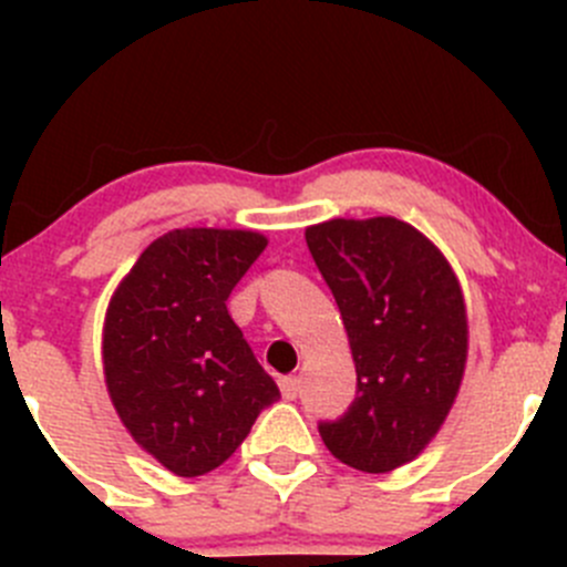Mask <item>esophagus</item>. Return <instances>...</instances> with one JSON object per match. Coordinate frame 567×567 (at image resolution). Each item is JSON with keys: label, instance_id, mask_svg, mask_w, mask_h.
<instances>
[{"label": "esophagus", "instance_id": "esophagus-1", "mask_svg": "<svg viewBox=\"0 0 567 567\" xmlns=\"http://www.w3.org/2000/svg\"><path fill=\"white\" fill-rule=\"evenodd\" d=\"M279 392H282L285 400H296L301 392V381L296 375H288V379H279Z\"/></svg>", "mask_w": 567, "mask_h": 567}]
</instances>
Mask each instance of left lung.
Wrapping results in <instances>:
<instances>
[{
	"label": "left lung",
	"instance_id": "8db88e82",
	"mask_svg": "<svg viewBox=\"0 0 567 567\" xmlns=\"http://www.w3.org/2000/svg\"><path fill=\"white\" fill-rule=\"evenodd\" d=\"M305 238L357 364V400L320 422V439L359 472H392L433 442L458 398L468 353L461 282L442 249L394 216L329 219Z\"/></svg>",
	"mask_w": 567,
	"mask_h": 567
}]
</instances>
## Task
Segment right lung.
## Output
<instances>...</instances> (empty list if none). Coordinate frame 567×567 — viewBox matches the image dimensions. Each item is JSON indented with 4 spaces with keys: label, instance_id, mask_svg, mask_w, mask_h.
<instances>
[{
    "label": "right lung",
    "instance_id": "1",
    "mask_svg": "<svg viewBox=\"0 0 567 567\" xmlns=\"http://www.w3.org/2000/svg\"><path fill=\"white\" fill-rule=\"evenodd\" d=\"M266 244L255 230H169L109 299L106 392L131 439L177 477L221 466L279 398L227 312Z\"/></svg>",
    "mask_w": 567,
    "mask_h": 567
}]
</instances>
